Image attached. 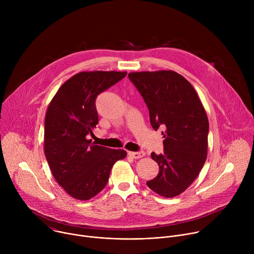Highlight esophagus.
Instances as JSON below:
<instances>
[{"label": "esophagus", "instance_id": "obj_1", "mask_svg": "<svg viewBox=\"0 0 254 254\" xmlns=\"http://www.w3.org/2000/svg\"><path fill=\"white\" fill-rule=\"evenodd\" d=\"M128 155L133 159H139V158H142L146 154H144V152L142 151H139V152H128Z\"/></svg>", "mask_w": 254, "mask_h": 254}]
</instances>
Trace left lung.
Segmentation results:
<instances>
[{
  "instance_id": "left-lung-1",
  "label": "left lung",
  "mask_w": 254,
  "mask_h": 254,
  "mask_svg": "<svg viewBox=\"0 0 254 254\" xmlns=\"http://www.w3.org/2000/svg\"><path fill=\"white\" fill-rule=\"evenodd\" d=\"M128 78L148 106L153 128H164V153L151 154L159 174L147 185L163 197L178 196L194 182L205 164L206 112L191 83L175 71L131 72Z\"/></svg>"
}]
</instances>
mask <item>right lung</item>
Instances as JSON below:
<instances>
[{
    "instance_id": "add662e5",
    "label": "right lung",
    "mask_w": 254,
    "mask_h": 254,
    "mask_svg": "<svg viewBox=\"0 0 254 254\" xmlns=\"http://www.w3.org/2000/svg\"><path fill=\"white\" fill-rule=\"evenodd\" d=\"M127 72H80L64 82L51 100L44 131V152L53 177L71 196L88 200L107 184L114 164L127 152L97 146L87 138L98 124L95 100Z\"/></svg>"
}]
</instances>
